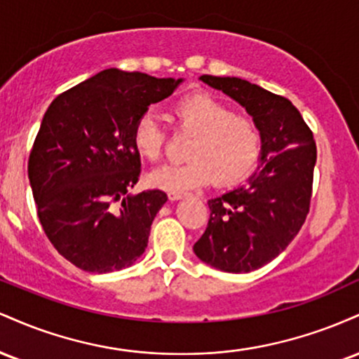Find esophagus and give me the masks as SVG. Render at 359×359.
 I'll return each mask as SVG.
<instances>
[{
	"label": "esophagus",
	"instance_id": "esophagus-1",
	"mask_svg": "<svg viewBox=\"0 0 359 359\" xmlns=\"http://www.w3.org/2000/svg\"><path fill=\"white\" fill-rule=\"evenodd\" d=\"M182 197H184V192H179V191H168V199H170V201L182 199Z\"/></svg>",
	"mask_w": 359,
	"mask_h": 359
}]
</instances>
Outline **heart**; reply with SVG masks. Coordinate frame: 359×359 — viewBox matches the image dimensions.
Returning a JSON list of instances; mask_svg holds the SVG:
<instances>
[{
	"label": "heart",
	"instance_id": "1",
	"mask_svg": "<svg viewBox=\"0 0 359 359\" xmlns=\"http://www.w3.org/2000/svg\"><path fill=\"white\" fill-rule=\"evenodd\" d=\"M175 128L191 135L185 163L163 165L148 175V182L165 191H189L214 180L231 185L257 165L263 133L258 121L205 93L187 94L172 106ZM167 133L154 114H142L133 125L131 143L138 156L155 162L163 154Z\"/></svg>",
	"mask_w": 359,
	"mask_h": 359
}]
</instances>
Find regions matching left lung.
Masks as SVG:
<instances>
[{
  "label": "left lung",
  "instance_id": "1",
  "mask_svg": "<svg viewBox=\"0 0 359 359\" xmlns=\"http://www.w3.org/2000/svg\"><path fill=\"white\" fill-rule=\"evenodd\" d=\"M201 81L245 106L263 133L258 170L246 184L208 201V228L194 245V253L214 269L246 273L277 258L306 222L316 142L287 97L240 77L201 76Z\"/></svg>",
  "mask_w": 359,
  "mask_h": 359
}]
</instances>
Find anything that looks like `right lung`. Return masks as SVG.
<instances>
[{
  "label": "right lung",
  "instance_id": "obj_1",
  "mask_svg": "<svg viewBox=\"0 0 359 359\" xmlns=\"http://www.w3.org/2000/svg\"><path fill=\"white\" fill-rule=\"evenodd\" d=\"M179 81L106 69L59 94L28 158L40 224L77 269L108 273L133 265L167 194L128 191L142 174L131 143L135 121Z\"/></svg>",
  "mask_w": 359,
  "mask_h": 359
}]
</instances>
